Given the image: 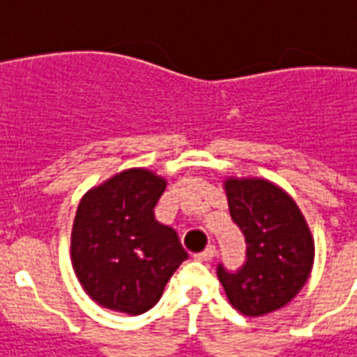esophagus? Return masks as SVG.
<instances>
[{"instance_id": "esophagus-1", "label": "esophagus", "mask_w": 357, "mask_h": 357, "mask_svg": "<svg viewBox=\"0 0 357 357\" xmlns=\"http://www.w3.org/2000/svg\"><path fill=\"white\" fill-rule=\"evenodd\" d=\"M214 255H216V248H214V245H207V248H205L202 253L196 255V257H198L199 260H204V262H208V260L214 259Z\"/></svg>"}]
</instances>
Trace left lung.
Masks as SVG:
<instances>
[{"label": "left lung", "mask_w": 357, "mask_h": 357, "mask_svg": "<svg viewBox=\"0 0 357 357\" xmlns=\"http://www.w3.org/2000/svg\"><path fill=\"white\" fill-rule=\"evenodd\" d=\"M224 187L248 249L234 273L218 264V279L233 308L259 317L303 289L314 266V238L294 198L268 179L229 178Z\"/></svg>", "instance_id": "8db88e82"}]
</instances>
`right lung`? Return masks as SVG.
I'll return each instance as SVG.
<instances>
[{
  "label": "right lung",
  "instance_id": "obj_1",
  "mask_svg": "<svg viewBox=\"0 0 357 357\" xmlns=\"http://www.w3.org/2000/svg\"><path fill=\"white\" fill-rule=\"evenodd\" d=\"M167 181L146 169L115 174L84 194L71 231V262L84 291L104 308L139 315L155 306L188 259L153 207Z\"/></svg>",
  "mask_w": 357,
  "mask_h": 357
}]
</instances>
